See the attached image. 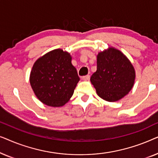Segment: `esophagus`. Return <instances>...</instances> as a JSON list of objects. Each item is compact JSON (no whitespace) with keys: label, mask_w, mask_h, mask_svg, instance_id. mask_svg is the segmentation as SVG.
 I'll return each instance as SVG.
<instances>
[{"label":"esophagus","mask_w":158,"mask_h":158,"mask_svg":"<svg viewBox=\"0 0 158 158\" xmlns=\"http://www.w3.org/2000/svg\"><path fill=\"white\" fill-rule=\"evenodd\" d=\"M82 79H83V81H88V80L90 79V75H85V76H83V77H82Z\"/></svg>","instance_id":"1"}]
</instances>
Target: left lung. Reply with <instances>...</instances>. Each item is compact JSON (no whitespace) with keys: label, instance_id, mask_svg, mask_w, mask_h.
<instances>
[{"label":"left lung","instance_id":"8db88e82","mask_svg":"<svg viewBox=\"0 0 158 158\" xmlns=\"http://www.w3.org/2000/svg\"><path fill=\"white\" fill-rule=\"evenodd\" d=\"M135 77L130 60L120 50L109 47L97 55V70L90 77V82L100 98L115 102L129 94Z\"/></svg>","mask_w":158,"mask_h":158}]
</instances>
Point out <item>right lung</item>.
Segmentation results:
<instances>
[{"instance_id":"add662e5","label":"right lung","mask_w":158,"mask_h":158,"mask_svg":"<svg viewBox=\"0 0 158 158\" xmlns=\"http://www.w3.org/2000/svg\"><path fill=\"white\" fill-rule=\"evenodd\" d=\"M72 56L56 49L38 58L30 73L29 82L37 98L51 107H60L70 101L80 77L73 65Z\"/></svg>"}]
</instances>
